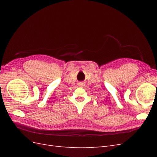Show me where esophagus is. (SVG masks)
<instances>
[{
    "label": "esophagus",
    "mask_w": 157,
    "mask_h": 157,
    "mask_svg": "<svg viewBox=\"0 0 157 157\" xmlns=\"http://www.w3.org/2000/svg\"><path fill=\"white\" fill-rule=\"evenodd\" d=\"M84 83H83V82H79L78 83V86H84Z\"/></svg>",
    "instance_id": "34e87169"
}]
</instances>
